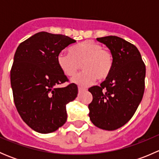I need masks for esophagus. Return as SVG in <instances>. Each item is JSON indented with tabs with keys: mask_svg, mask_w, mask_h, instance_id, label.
Returning <instances> with one entry per match:
<instances>
[{
	"mask_svg": "<svg viewBox=\"0 0 159 159\" xmlns=\"http://www.w3.org/2000/svg\"><path fill=\"white\" fill-rule=\"evenodd\" d=\"M84 91H85V89H81V88H78V93H79V94H81V93H83Z\"/></svg>",
	"mask_w": 159,
	"mask_h": 159,
	"instance_id": "1",
	"label": "esophagus"
}]
</instances>
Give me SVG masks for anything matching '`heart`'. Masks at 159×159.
<instances>
[{"instance_id": "1", "label": "heart", "mask_w": 159, "mask_h": 159, "mask_svg": "<svg viewBox=\"0 0 159 159\" xmlns=\"http://www.w3.org/2000/svg\"><path fill=\"white\" fill-rule=\"evenodd\" d=\"M57 64L61 71L68 77L78 73L82 65L84 71L72 79L80 87L86 88L98 80L105 81L109 77L114 66L111 52L103 48L102 44L92 41H84L72 47L69 53H61Z\"/></svg>"}]
</instances>
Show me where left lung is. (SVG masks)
<instances>
[{"mask_svg": "<svg viewBox=\"0 0 159 159\" xmlns=\"http://www.w3.org/2000/svg\"><path fill=\"white\" fill-rule=\"evenodd\" d=\"M110 49L114 57L111 73L100 86L89 91L91 122L99 129L113 131L132 118L145 91V65L134 44L117 36L98 38Z\"/></svg>", "mask_w": 159, "mask_h": 159, "instance_id": "left-lung-1", "label": "left lung"}]
</instances>
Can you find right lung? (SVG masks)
<instances>
[{
    "mask_svg": "<svg viewBox=\"0 0 159 159\" xmlns=\"http://www.w3.org/2000/svg\"><path fill=\"white\" fill-rule=\"evenodd\" d=\"M76 41L42 31L19 44L11 70L16 108L28 126L42 134L53 132L67 120L66 105L75 100L78 86L68 81L57 64L61 51Z\"/></svg>",
    "mask_w": 159,
    "mask_h": 159,
    "instance_id": "1",
    "label": "right lung"
}]
</instances>
